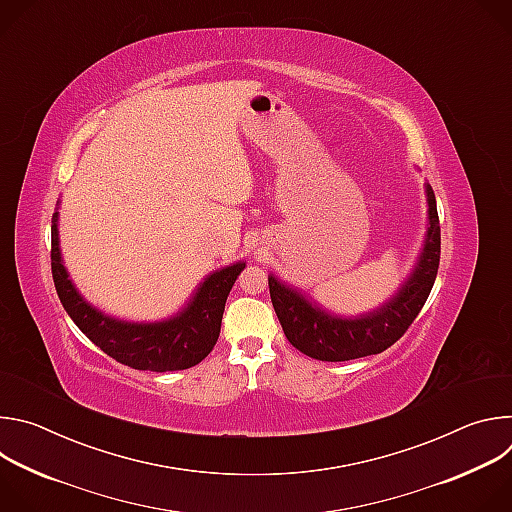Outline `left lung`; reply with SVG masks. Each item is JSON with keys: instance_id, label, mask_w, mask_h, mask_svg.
<instances>
[{"instance_id": "obj_1", "label": "left lung", "mask_w": 512, "mask_h": 512, "mask_svg": "<svg viewBox=\"0 0 512 512\" xmlns=\"http://www.w3.org/2000/svg\"><path fill=\"white\" fill-rule=\"evenodd\" d=\"M425 192L429 227L423 251L407 281L381 308L354 318L334 316L308 300L302 291L279 281L273 273L269 275L271 304L291 346L316 360L340 362L379 354L407 332L433 287L442 253L435 194L429 184H425Z\"/></svg>"}]
</instances>
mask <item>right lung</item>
<instances>
[{
	"label": "right lung",
	"instance_id": "add662e5",
	"mask_svg": "<svg viewBox=\"0 0 512 512\" xmlns=\"http://www.w3.org/2000/svg\"><path fill=\"white\" fill-rule=\"evenodd\" d=\"M52 279L60 304L81 332L105 354L137 371H184L194 367L214 348L221 334L227 296L245 269L233 263L212 271L192 294L190 302L162 322H125L93 308L68 279L58 247V212L52 216Z\"/></svg>",
	"mask_w": 512,
	"mask_h": 512
}]
</instances>
